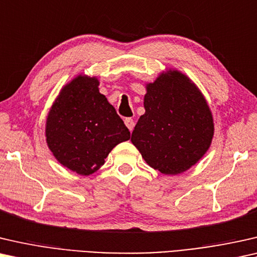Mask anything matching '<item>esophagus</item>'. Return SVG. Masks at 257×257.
<instances>
[{"mask_svg":"<svg viewBox=\"0 0 257 257\" xmlns=\"http://www.w3.org/2000/svg\"><path fill=\"white\" fill-rule=\"evenodd\" d=\"M124 123H125V125H127V128L130 130V132H133L134 127H135V122H134L133 118L127 117V118H125V120H124Z\"/></svg>","mask_w":257,"mask_h":257,"instance_id":"obj_1","label":"esophagus"}]
</instances>
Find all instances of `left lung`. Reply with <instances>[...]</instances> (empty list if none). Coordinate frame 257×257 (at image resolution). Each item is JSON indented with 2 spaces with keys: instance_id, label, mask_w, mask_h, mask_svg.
I'll return each mask as SVG.
<instances>
[{
  "instance_id": "left-lung-1",
  "label": "left lung",
  "mask_w": 257,
  "mask_h": 257,
  "mask_svg": "<svg viewBox=\"0 0 257 257\" xmlns=\"http://www.w3.org/2000/svg\"><path fill=\"white\" fill-rule=\"evenodd\" d=\"M144 108L132 142L151 168L178 175L208 150L214 134L212 113L185 74L169 71L147 85Z\"/></svg>"
}]
</instances>
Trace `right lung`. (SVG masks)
<instances>
[{
	"label": "right lung",
	"instance_id": "right-lung-1",
	"mask_svg": "<svg viewBox=\"0 0 257 257\" xmlns=\"http://www.w3.org/2000/svg\"><path fill=\"white\" fill-rule=\"evenodd\" d=\"M96 78L79 75L61 89L46 118V142L60 164L88 176L104 164L111 149L130 132Z\"/></svg>",
	"mask_w": 257,
	"mask_h": 257
}]
</instances>
